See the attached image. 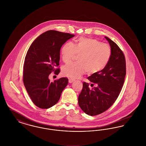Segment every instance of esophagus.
<instances>
[{"label":"esophagus","instance_id":"obj_1","mask_svg":"<svg viewBox=\"0 0 146 146\" xmlns=\"http://www.w3.org/2000/svg\"><path fill=\"white\" fill-rule=\"evenodd\" d=\"M74 80H75V79H73V78H69V80H68L70 83H72L73 82Z\"/></svg>","mask_w":146,"mask_h":146}]
</instances>
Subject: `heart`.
Listing matches in <instances>:
<instances>
[{
  "instance_id": "obj_1",
  "label": "heart",
  "mask_w": 146,
  "mask_h": 146,
  "mask_svg": "<svg viewBox=\"0 0 146 146\" xmlns=\"http://www.w3.org/2000/svg\"><path fill=\"white\" fill-rule=\"evenodd\" d=\"M61 58L65 63L70 62L76 54L78 62L70 63L63 66V74L66 76L77 78L86 71L89 74L104 70L110 62L111 50L110 45L96 39L81 37L74 45L66 42L62 48Z\"/></svg>"
}]
</instances>
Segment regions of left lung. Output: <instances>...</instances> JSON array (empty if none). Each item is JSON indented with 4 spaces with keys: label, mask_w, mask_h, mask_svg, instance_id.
Here are the masks:
<instances>
[{
    "label": "left lung",
    "mask_w": 146,
    "mask_h": 146,
    "mask_svg": "<svg viewBox=\"0 0 146 146\" xmlns=\"http://www.w3.org/2000/svg\"><path fill=\"white\" fill-rule=\"evenodd\" d=\"M111 50L110 62L104 70L88 78L92 83L84 82L78 104L84 113L94 116L107 111L117 99L125 80L126 61L123 51L109 38L104 37Z\"/></svg>",
    "instance_id": "1"
}]
</instances>
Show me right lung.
<instances>
[{
	"label": "right lung",
	"mask_w": 146,
	"mask_h": 146,
	"mask_svg": "<svg viewBox=\"0 0 146 146\" xmlns=\"http://www.w3.org/2000/svg\"><path fill=\"white\" fill-rule=\"evenodd\" d=\"M74 36L68 33L50 30L43 33L32 43L25 57L23 82L33 104L42 109L56 104L68 79L61 78L51 82L50 74H58L60 50L67 40Z\"/></svg>",
	"instance_id": "obj_1"
}]
</instances>
